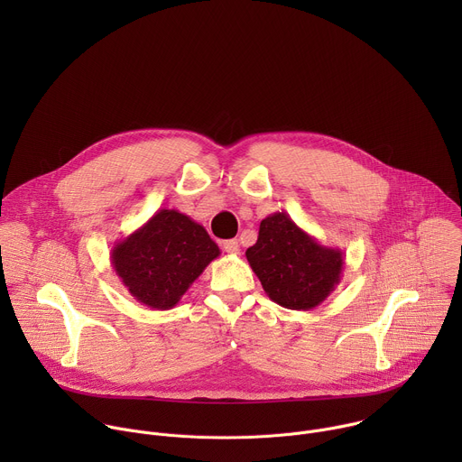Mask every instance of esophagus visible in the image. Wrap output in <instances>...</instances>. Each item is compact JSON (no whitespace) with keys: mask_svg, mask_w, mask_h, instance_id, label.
<instances>
[{"mask_svg":"<svg viewBox=\"0 0 462 462\" xmlns=\"http://www.w3.org/2000/svg\"><path fill=\"white\" fill-rule=\"evenodd\" d=\"M223 250L228 254H239V241L237 239H226L221 243Z\"/></svg>","mask_w":462,"mask_h":462,"instance_id":"1","label":"esophagus"}]
</instances>
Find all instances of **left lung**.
Wrapping results in <instances>:
<instances>
[{"label":"left lung","mask_w":462,"mask_h":462,"mask_svg":"<svg viewBox=\"0 0 462 462\" xmlns=\"http://www.w3.org/2000/svg\"><path fill=\"white\" fill-rule=\"evenodd\" d=\"M267 296L292 310H310L342 282L346 255L319 245L287 212H276L259 225L254 246L245 252Z\"/></svg>","instance_id":"obj_1"}]
</instances>
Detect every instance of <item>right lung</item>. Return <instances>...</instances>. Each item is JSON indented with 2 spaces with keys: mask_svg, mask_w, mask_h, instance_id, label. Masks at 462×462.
Here are the masks:
<instances>
[{
  "mask_svg": "<svg viewBox=\"0 0 462 462\" xmlns=\"http://www.w3.org/2000/svg\"><path fill=\"white\" fill-rule=\"evenodd\" d=\"M221 250L205 226L173 208H161L111 248L122 285L153 310L175 307Z\"/></svg>",
  "mask_w": 462,
  "mask_h": 462,
  "instance_id": "1",
  "label": "right lung"
}]
</instances>
